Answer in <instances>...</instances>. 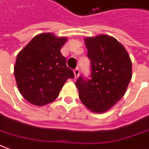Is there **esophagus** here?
Instances as JSON below:
<instances>
[{
  "instance_id": "esophagus-1",
  "label": "esophagus",
  "mask_w": 149,
  "mask_h": 149,
  "mask_svg": "<svg viewBox=\"0 0 149 149\" xmlns=\"http://www.w3.org/2000/svg\"><path fill=\"white\" fill-rule=\"evenodd\" d=\"M74 76H75V78H78L79 75V69L78 68V67L74 69Z\"/></svg>"
}]
</instances>
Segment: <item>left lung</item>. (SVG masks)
Here are the masks:
<instances>
[{
	"label": "left lung",
	"instance_id": "obj_1",
	"mask_svg": "<svg viewBox=\"0 0 149 149\" xmlns=\"http://www.w3.org/2000/svg\"><path fill=\"white\" fill-rule=\"evenodd\" d=\"M91 74L75 82L79 96L85 106L96 113L111 109L127 91L131 79V59L116 39L101 35L85 39Z\"/></svg>",
	"mask_w": 149,
	"mask_h": 149
}]
</instances>
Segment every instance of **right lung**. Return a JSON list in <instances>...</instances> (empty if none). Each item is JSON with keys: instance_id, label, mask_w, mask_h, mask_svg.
I'll use <instances>...</instances> for the list:
<instances>
[{"instance_id": "obj_1", "label": "right lung", "mask_w": 149, "mask_h": 149, "mask_svg": "<svg viewBox=\"0 0 149 149\" xmlns=\"http://www.w3.org/2000/svg\"><path fill=\"white\" fill-rule=\"evenodd\" d=\"M66 38L44 33L34 37L17 56L14 76L22 96L41 106L53 102L68 79H74L61 53Z\"/></svg>"}]
</instances>
